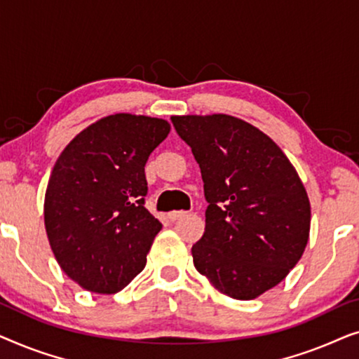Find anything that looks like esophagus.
<instances>
[{"mask_svg": "<svg viewBox=\"0 0 359 359\" xmlns=\"http://www.w3.org/2000/svg\"><path fill=\"white\" fill-rule=\"evenodd\" d=\"M186 214H188V212H186V210H173V212H170V214H168V219H170V220H173V222H175V220H178V219H181V217H184Z\"/></svg>", "mask_w": 359, "mask_h": 359, "instance_id": "esophagus-1", "label": "esophagus"}]
</instances>
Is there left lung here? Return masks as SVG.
Segmentation results:
<instances>
[{
  "mask_svg": "<svg viewBox=\"0 0 359 359\" xmlns=\"http://www.w3.org/2000/svg\"><path fill=\"white\" fill-rule=\"evenodd\" d=\"M204 181L205 232L191 248L198 271L240 301L287 276L306 250L311 203L283 150L227 114L173 116Z\"/></svg>",
  "mask_w": 359,
  "mask_h": 359,
  "instance_id": "1",
  "label": "left lung"
}]
</instances>
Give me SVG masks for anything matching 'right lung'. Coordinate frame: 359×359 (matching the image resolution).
<instances>
[{"mask_svg": "<svg viewBox=\"0 0 359 359\" xmlns=\"http://www.w3.org/2000/svg\"><path fill=\"white\" fill-rule=\"evenodd\" d=\"M170 134L165 119L121 112L65 147L46 191L43 220L58 264L83 289L116 294L145 268L161 224L145 209V163Z\"/></svg>", "mask_w": 359, "mask_h": 359, "instance_id": "right-lung-1", "label": "right lung"}]
</instances>
